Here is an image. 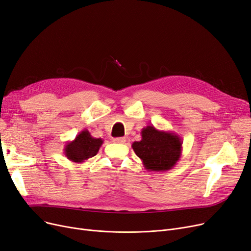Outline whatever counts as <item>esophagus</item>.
<instances>
[{
  "mask_svg": "<svg viewBox=\"0 0 251 251\" xmlns=\"http://www.w3.org/2000/svg\"><path fill=\"white\" fill-rule=\"evenodd\" d=\"M113 141L116 144H125L126 138L125 137H116L113 139Z\"/></svg>",
  "mask_w": 251,
  "mask_h": 251,
  "instance_id": "1",
  "label": "esophagus"
}]
</instances>
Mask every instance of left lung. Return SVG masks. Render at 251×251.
<instances>
[{
    "label": "left lung",
    "instance_id": "8db88e82",
    "mask_svg": "<svg viewBox=\"0 0 251 251\" xmlns=\"http://www.w3.org/2000/svg\"><path fill=\"white\" fill-rule=\"evenodd\" d=\"M141 140L134 141L132 149L145 169L164 172L172 169L181 157L182 140L172 131L159 130L149 125L141 130Z\"/></svg>",
    "mask_w": 251,
    "mask_h": 251
}]
</instances>
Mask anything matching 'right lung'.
Returning <instances> with one entry per match:
<instances>
[{
	"label": "right lung",
	"mask_w": 251,
	"mask_h": 251,
	"mask_svg": "<svg viewBox=\"0 0 251 251\" xmlns=\"http://www.w3.org/2000/svg\"><path fill=\"white\" fill-rule=\"evenodd\" d=\"M102 144V138L93 137L88 130L85 129L74 140L64 146V155L73 163L81 164L94 157Z\"/></svg>",
	"instance_id": "obj_1"
}]
</instances>
